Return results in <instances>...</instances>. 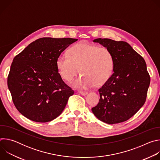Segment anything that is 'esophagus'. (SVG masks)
Wrapping results in <instances>:
<instances>
[{"mask_svg": "<svg viewBox=\"0 0 160 160\" xmlns=\"http://www.w3.org/2000/svg\"><path fill=\"white\" fill-rule=\"evenodd\" d=\"M79 93L80 94H82V96H85V95L88 94V92H86V91H79Z\"/></svg>", "mask_w": 160, "mask_h": 160, "instance_id": "esophagus-1", "label": "esophagus"}]
</instances>
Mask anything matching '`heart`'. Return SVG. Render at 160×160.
I'll list each match as a JSON object with an SVG mask.
<instances>
[{
	"label": "heart",
	"mask_w": 160,
	"mask_h": 160,
	"mask_svg": "<svg viewBox=\"0 0 160 160\" xmlns=\"http://www.w3.org/2000/svg\"><path fill=\"white\" fill-rule=\"evenodd\" d=\"M56 67L61 77L71 82L79 73L82 75L76 79L72 86L86 89L96 83H106L112 74L114 59L112 52L106 48L87 42L78 43L70 49V53L62 52L56 61Z\"/></svg>",
	"instance_id": "heart-1"
}]
</instances>
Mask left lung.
<instances>
[{
    "label": "left lung",
    "mask_w": 160,
    "mask_h": 160,
    "mask_svg": "<svg viewBox=\"0 0 160 160\" xmlns=\"http://www.w3.org/2000/svg\"><path fill=\"white\" fill-rule=\"evenodd\" d=\"M93 42L110 50L114 69L111 77L99 89V102L92 111L108 124L127 121L146 101L150 84L146 62L126 42L101 38Z\"/></svg>",
    "instance_id": "1"
}]
</instances>
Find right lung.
<instances>
[{
    "mask_svg": "<svg viewBox=\"0 0 160 160\" xmlns=\"http://www.w3.org/2000/svg\"><path fill=\"white\" fill-rule=\"evenodd\" d=\"M78 39L43 37L14 57L8 77L13 103L30 120L45 123L59 116L74 91L59 75L57 58Z\"/></svg>",
    "mask_w": 160,
    "mask_h": 160,
    "instance_id": "add662e5",
    "label": "right lung"
}]
</instances>
